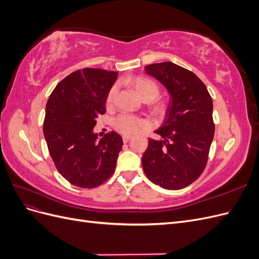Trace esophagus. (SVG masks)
I'll return each instance as SVG.
<instances>
[{"instance_id": "esophagus-1", "label": "esophagus", "mask_w": 259, "mask_h": 259, "mask_svg": "<svg viewBox=\"0 0 259 259\" xmlns=\"http://www.w3.org/2000/svg\"><path fill=\"white\" fill-rule=\"evenodd\" d=\"M131 136H126V135H124L123 137H122V139H123V142L125 143V144H126V143H128L130 142V140H131Z\"/></svg>"}]
</instances>
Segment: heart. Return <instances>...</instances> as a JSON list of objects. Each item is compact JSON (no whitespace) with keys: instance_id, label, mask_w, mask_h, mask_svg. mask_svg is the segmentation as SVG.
<instances>
[{"instance_id":"b5f03b06","label":"heart","mask_w":259,"mask_h":259,"mask_svg":"<svg viewBox=\"0 0 259 259\" xmlns=\"http://www.w3.org/2000/svg\"><path fill=\"white\" fill-rule=\"evenodd\" d=\"M132 84L135 88L136 92L139 94V96L144 100L152 101L160 95L161 90L159 84L151 79H148V77H134V79H132ZM115 94L116 85H113L109 90L106 96V105L108 107H110L113 104ZM153 109L156 113H163L165 111L166 107L165 104L162 103V101H156L153 105ZM112 126L116 132L121 133L123 135H134L136 133L147 128L148 124L139 116L130 113H121L113 119Z\"/></svg>"}]
</instances>
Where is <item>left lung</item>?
Here are the masks:
<instances>
[{
    "instance_id": "left-lung-1",
    "label": "left lung",
    "mask_w": 259,
    "mask_h": 259,
    "mask_svg": "<svg viewBox=\"0 0 259 259\" xmlns=\"http://www.w3.org/2000/svg\"><path fill=\"white\" fill-rule=\"evenodd\" d=\"M146 72L169 92L167 119L149 138L143 168L150 182L167 190H179L197 180L204 170L215 124L213 100L205 84L190 70L170 61L152 64Z\"/></svg>"
}]
</instances>
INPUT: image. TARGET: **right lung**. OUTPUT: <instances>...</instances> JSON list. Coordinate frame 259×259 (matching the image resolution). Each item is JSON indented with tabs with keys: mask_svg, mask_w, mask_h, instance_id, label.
Segmentation results:
<instances>
[{
	"mask_svg": "<svg viewBox=\"0 0 259 259\" xmlns=\"http://www.w3.org/2000/svg\"><path fill=\"white\" fill-rule=\"evenodd\" d=\"M117 73L84 68L60 81L46 104L44 137L59 174L92 189L112 176L123 140L115 132L96 142V117L106 113V96Z\"/></svg>",
	"mask_w": 259,
	"mask_h": 259,
	"instance_id": "obj_1",
	"label": "right lung"
}]
</instances>
